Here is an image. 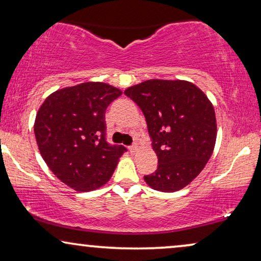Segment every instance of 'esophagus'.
Listing matches in <instances>:
<instances>
[{"label": "esophagus", "instance_id": "obj_1", "mask_svg": "<svg viewBox=\"0 0 261 261\" xmlns=\"http://www.w3.org/2000/svg\"><path fill=\"white\" fill-rule=\"evenodd\" d=\"M128 149H129V153H130V154H135V152L138 151V146H137V145L129 146V147H128Z\"/></svg>", "mask_w": 261, "mask_h": 261}]
</instances>
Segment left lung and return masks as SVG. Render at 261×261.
Returning <instances> with one entry per match:
<instances>
[{
	"instance_id": "left-lung-1",
	"label": "left lung",
	"mask_w": 261,
	"mask_h": 261,
	"mask_svg": "<svg viewBox=\"0 0 261 261\" xmlns=\"http://www.w3.org/2000/svg\"><path fill=\"white\" fill-rule=\"evenodd\" d=\"M144 113L158 169L144 179L148 187L174 192L201 173L215 147L213 103L188 81L148 80L124 90Z\"/></svg>"
}]
</instances>
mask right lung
<instances>
[{"instance_id":"obj_1","label":"right lung","mask_w":261,"mask_h":261,"mask_svg":"<svg viewBox=\"0 0 261 261\" xmlns=\"http://www.w3.org/2000/svg\"><path fill=\"white\" fill-rule=\"evenodd\" d=\"M122 91L102 82L52 92L34 122L38 148L56 177L80 192L101 188L127 151L106 141V109Z\"/></svg>"}]
</instances>
